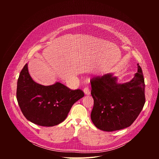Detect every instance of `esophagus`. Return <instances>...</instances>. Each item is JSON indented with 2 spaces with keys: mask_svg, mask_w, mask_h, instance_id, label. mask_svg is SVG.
<instances>
[{
  "mask_svg": "<svg viewBox=\"0 0 159 159\" xmlns=\"http://www.w3.org/2000/svg\"><path fill=\"white\" fill-rule=\"evenodd\" d=\"M84 93H85V95H89L90 93V90H89V87H87V86L84 87Z\"/></svg>",
  "mask_w": 159,
  "mask_h": 159,
  "instance_id": "obj_1",
  "label": "esophagus"
}]
</instances>
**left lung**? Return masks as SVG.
I'll list each match as a JSON object with an SVG mask.
<instances>
[{
  "label": "left lung",
  "mask_w": 159,
  "mask_h": 159,
  "mask_svg": "<svg viewBox=\"0 0 159 159\" xmlns=\"http://www.w3.org/2000/svg\"><path fill=\"white\" fill-rule=\"evenodd\" d=\"M137 66L138 72L128 82L118 84L111 74L90 80L94 99L90 118L98 129L113 131L129 127L140 115L145 102V82Z\"/></svg>",
  "instance_id": "left-lung-1"
}]
</instances>
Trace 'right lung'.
<instances>
[{
  "mask_svg": "<svg viewBox=\"0 0 159 159\" xmlns=\"http://www.w3.org/2000/svg\"><path fill=\"white\" fill-rule=\"evenodd\" d=\"M16 96L22 114L31 122L53 126L63 121L73 104L84 96L80 89L71 90L60 82L44 86L31 77L26 63L20 72Z\"/></svg>",
  "mask_w": 159,
  "mask_h": 159,
  "instance_id": "add662e5",
  "label": "right lung"
}]
</instances>
